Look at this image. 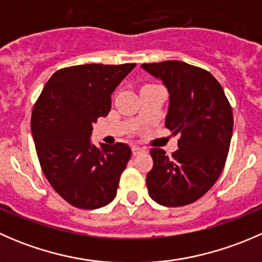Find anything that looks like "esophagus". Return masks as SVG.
I'll list each match as a JSON object with an SVG mask.
<instances>
[{
	"label": "esophagus",
	"mask_w": 262,
	"mask_h": 262,
	"mask_svg": "<svg viewBox=\"0 0 262 262\" xmlns=\"http://www.w3.org/2000/svg\"><path fill=\"white\" fill-rule=\"evenodd\" d=\"M132 152H133V155H134V156H137V155H141V153L146 152V149H144L143 147L133 146V147H132Z\"/></svg>",
	"instance_id": "obj_1"
}]
</instances>
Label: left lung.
Segmentation results:
<instances>
[{
	"instance_id": "8db88e82",
	"label": "left lung",
	"mask_w": 262,
	"mask_h": 262,
	"mask_svg": "<svg viewBox=\"0 0 262 262\" xmlns=\"http://www.w3.org/2000/svg\"><path fill=\"white\" fill-rule=\"evenodd\" d=\"M142 68L162 80L170 94L165 125L180 134L179 149L168 157L149 150V196L165 207H184L203 196L223 171L233 132L231 104L215 77L180 60L144 63Z\"/></svg>"
}]
</instances>
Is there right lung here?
<instances>
[{"instance_id": "obj_1", "label": "right lung", "mask_w": 262, "mask_h": 262, "mask_svg": "<svg viewBox=\"0 0 262 262\" xmlns=\"http://www.w3.org/2000/svg\"><path fill=\"white\" fill-rule=\"evenodd\" d=\"M136 67L82 64L57 71L31 114V133L44 176L67 203L97 209L113 202L130 160L125 143H91L92 123L112 109V94Z\"/></svg>"}]
</instances>
